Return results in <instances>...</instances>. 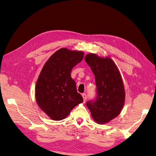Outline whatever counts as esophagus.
I'll return each mask as SVG.
<instances>
[{"label":"esophagus","mask_w":156,"mask_h":156,"mask_svg":"<svg viewBox=\"0 0 156 156\" xmlns=\"http://www.w3.org/2000/svg\"><path fill=\"white\" fill-rule=\"evenodd\" d=\"M82 96H83V100H84V102H85L86 101V100H87V95L85 94H83V95H82Z\"/></svg>","instance_id":"1"}]
</instances>
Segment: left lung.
Instances as JSON below:
<instances>
[{"label": "left lung", "instance_id": "8db88e82", "mask_svg": "<svg viewBox=\"0 0 156 156\" xmlns=\"http://www.w3.org/2000/svg\"><path fill=\"white\" fill-rule=\"evenodd\" d=\"M95 76L96 97L87 102L94 121L105 124L119 115L125 101V89L119 69L112 60L89 53L84 58Z\"/></svg>", "mask_w": 156, "mask_h": 156}]
</instances>
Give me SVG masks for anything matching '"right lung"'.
I'll return each instance as SVG.
<instances>
[{
    "label": "right lung",
    "mask_w": 156,
    "mask_h": 156,
    "mask_svg": "<svg viewBox=\"0 0 156 156\" xmlns=\"http://www.w3.org/2000/svg\"><path fill=\"white\" fill-rule=\"evenodd\" d=\"M84 53L62 48L51 56L42 68L35 88L37 105L50 119L61 120L83 101L71 77L72 68L83 58Z\"/></svg>",
    "instance_id": "add662e5"
}]
</instances>
